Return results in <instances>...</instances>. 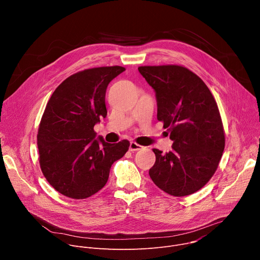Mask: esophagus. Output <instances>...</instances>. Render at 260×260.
<instances>
[{
    "label": "esophagus",
    "instance_id": "esophagus-1",
    "mask_svg": "<svg viewBox=\"0 0 260 260\" xmlns=\"http://www.w3.org/2000/svg\"><path fill=\"white\" fill-rule=\"evenodd\" d=\"M143 146L142 145H139V144H137L136 142H131V144H129V150L131 151H138V150H142L143 149Z\"/></svg>",
    "mask_w": 260,
    "mask_h": 260
}]
</instances>
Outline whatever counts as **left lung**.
<instances>
[{
	"label": "left lung",
	"instance_id": "8db88e82",
	"mask_svg": "<svg viewBox=\"0 0 260 260\" xmlns=\"http://www.w3.org/2000/svg\"><path fill=\"white\" fill-rule=\"evenodd\" d=\"M138 70L155 90L157 119L173 141L169 153L153 149L156 160L149 176L171 196L192 194L213 177L224 150L217 103L205 82L183 66H142Z\"/></svg>",
	"mask_w": 260,
	"mask_h": 260
}]
</instances>
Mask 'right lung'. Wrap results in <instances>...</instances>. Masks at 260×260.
I'll use <instances>...</instances> for the list:
<instances>
[{
	"label": "right lung",
	"instance_id": "obj_1",
	"mask_svg": "<svg viewBox=\"0 0 260 260\" xmlns=\"http://www.w3.org/2000/svg\"><path fill=\"white\" fill-rule=\"evenodd\" d=\"M123 67L80 71L63 80L49 99L37 135L41 171L51 186L74 200L89 198L108 181L111 166L128 150L129 142L95 140L93 129L106 118V89Z\"/></svg>",
	"mask_w": 260,
	"mask_h": 260
}]
</instances>
